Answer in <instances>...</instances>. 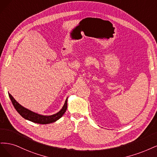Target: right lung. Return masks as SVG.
I'll list each match as a JSON object with an SVG mask.
<instances>
[{"label": "right lung", "instance_id": "right-lung-1", "mask_svg": "<svg viewBox=\"0 0 157 157\" xmlns=\"http://www.w3.org/2000/svg\"><path fill=\"white\" fill-rule=\"evenodd\" d=\"M8 95H9L10 98L12 101L13 107L16 109L17 112L21 115L24 119L29 120L30 121H32V122L35 123L45 124H49V123L55 122V121H57L62 117V116L64 115V113H65L66 110L67 109L68 98L66 99L65 103L63 105V107L58 113L53 114L52 115H40L23 107L21 105H20L17 101L13 98V97L10 94L8 93Z\"/></svg>", "mask_w": 157, "mask_h": 157}]
</instances>
